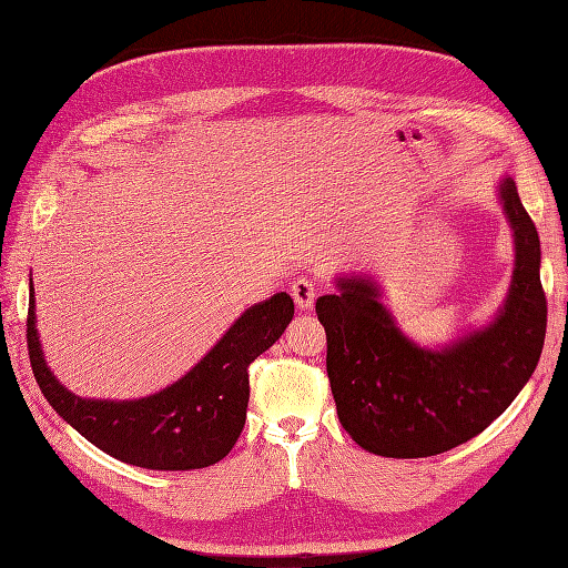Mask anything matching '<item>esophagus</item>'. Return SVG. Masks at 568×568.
Wrapping results in <instances>:
<instances>
[{"label":"esophagus","instance_id":"esophagus-1","mask_svg":"<svg viewBox=\"0 0 568 568\" xmlns=\"http://www.w3.org/2000/svg\"><path fill=\"white\" fill-rule=\"evenodd\" d=\"M291 296H294V301H296L301 311H311L313 303H315V296H317L315 282L307 280V277H298L294 284H291Z\"/></svg>","mask_w":568,"mask_h":568}]
</instances>
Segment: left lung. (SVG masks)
<instances>
[{"mask_svg":"<svg viewBox=\"0 0 568 568\" xmlns=\"http://www.w3.org/2000/svg\"><path fill=\"white\" fill-rule=\"evenodd\" d=\"M500 199L517 244L509 298L497 320L445 351L403 336L369 280H338L320 296L326 374L351 438L374 455L415 459L448 453L488 428L536 369L547 326L540 239L509 178Z\"/></svg>","mask_w":568,"mask_h":568,"instance_id":"left-lung-1","label":"left lung"}]
</instances>
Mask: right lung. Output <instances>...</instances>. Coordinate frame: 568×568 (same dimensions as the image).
Returning <instances> with one entry per match:
<instances>
[{
    "label": "right lung",
    "mask_w": 568,
    "mask_h": 568,
    "mask_svg": "<svg viewBox=\"0 0 568 568\" xmlns=\"http://www.w3.org/2000/svg\"><path fill=\"white\" fill-rule=\"evenodd\" d=\"M30 282L28 355L49 405L106 455L156 471L203 469L242 436L248 407V367L294 317V298L277 294L239 317L215 348L180 382L142 400H84L49 372L36 329Z\"/></svg>",
    "instance_id": "1"
}]
</instances>
